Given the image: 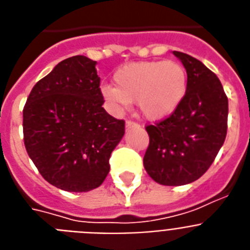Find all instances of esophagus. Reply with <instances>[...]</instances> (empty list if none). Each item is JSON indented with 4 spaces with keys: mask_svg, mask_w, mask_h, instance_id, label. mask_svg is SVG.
<instances>
[{
    "mask_svg": "<svg viewBox=\"0 0 250 250\" xmlns=\"http://www.w3.org/2000/svg\"><path fill=\"white\" fill-rule=\"evenodd\" d=\"M137 127H140V125H138L137 123H135V122H132V121H127V122H125V128H127V129L137 128Z\"/></svg>",
    "mask_w": 250,
    "mask_h": 250,
    "instance_id": "34e87169",
    "label": "esophagus"
}]
</instances>
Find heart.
Masks as SVG:
<instances>
[{
    "label": "heart",
    "instance_id": "obj_1",
    "mask_svg": "<svg viewBox=\"0 0 250 250\" xmlns=\"http://www.w3.org/2000/svg\"><path fill=\"white\" fill-rule=\"evenodd\" d=\"M114 86H102V95L114 113L136 102L138 113L147 121L170 117L188 91V75L177 61H140L119 67Z\"/></svg>",
    "mask_w": 250,
    "mask_h": 250
}]
</instances>
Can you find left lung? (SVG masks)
<instances>
[{"mask_svg":"<svg viewBox=\"0 0 250 250\" xmlns=\"http://www.w3.org/2000/svg\"><path fill=\"white\" fill-rule=\"evenodd\" d=\"M188 75L179 108L146 131L144 167L163 186H184L206 173L226 138L229 103L220 80L201 61L174 50Z\"/></svg>","mask_w":250,"mask_h":250,"instance_id":"obj_1","label":"left lung"}]
</instances>
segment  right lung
<instances>
[{
  "instance_id": "obj_1",
  "label": "right lung",
  "mask_w": 250,
  "mask_h": 250,
  "mask_svg": "<svg viewBox=\"0 0 250 250\" xmlns=\"http://www.w3.org/2000/svg\"><path fill=\"white\" fill-rule=\"evenodd\" d=\"M96 61L63 60L39 80L22 110L25 148L42 177L67 192H89L110 170L125 121L103 108Z\"/></svg>"
}]
</instances>
